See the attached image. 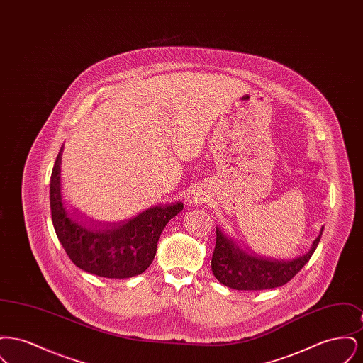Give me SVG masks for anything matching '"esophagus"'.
Wrapping results in <instances>:
<instances>
[{
  "label": "esophagus",
  "instance_id": "obj_1",
  "mask_svg": "<svg viewBox=\"0 0 363 363\" xmlns=\"http://www.w3.org/2000/svg\"><path fill=\"white\" fill-rule=\"evenodd\" d=\"M190 201H191L193 204H200V203L204 201V194L200 193V191H196V193H193V196L190 197Z\"/></svg>",
  "mask_w": 363,
  "mask_h": 363
}]
</instances>
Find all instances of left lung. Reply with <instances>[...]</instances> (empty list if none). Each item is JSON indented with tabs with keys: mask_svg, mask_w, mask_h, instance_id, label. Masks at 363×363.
Masks as SVG:
<instances>
[{
	"mask_svg": "<svg viewBox=\"0 0 363 363\" xmlns=\"http://www.w3.org/2000/svg\"><path fill=\"white\" fill-rule=\"evenodd\" d=\"M323 231L324 227L305 255L293 259H277L261 257L243 249L216 227V245L211 261L212 274L222 284L234 290L277 289L290 281L305 267L321 240Z\"/></svg>",
	"mask_w": 363,
	"mask_h": 363,
	"instance_id": "8db88e82",
	"label": "left lung"
}]
</instances>
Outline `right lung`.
<instances>
[{
	"label": "right lung",
	"mask_w": 363,
	"mask_h": 363,
	"mask_svg": "<svg viewBox=\"0 0 363 363\" xmlns=\"http://www.w3.org/2000/svg\"><path fill=\"white\" fill-rule=\"evenodd\" d=\"M61 147L50 178V208L55 234L80 269L96 277L126 279L143 274L154 261L156 246L166 225L184 204L155 206L136 216L114 223H98L68 211L61 191Z\"/></svg>",
	"instance_id": "add662e5"
}]
</instances>
